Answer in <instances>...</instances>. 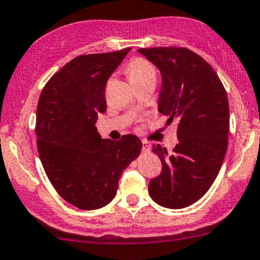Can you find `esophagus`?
I'll return each mask as SVG.
<instances>
[{
    "label": "esophagus",
    "instance_id": "obj_1",
    "mask_svg": "<svg viewBox=\"0 0 260 260\" xmlns=\"http://www.w3.org/2000/svg\"><path fill=\"white\" fill-rule=\"evenodd\" d=\"M149 151H151V145H149L148 142L142 141V152H143V153H148Z\"/></svg>",
    "mask_w": 260,
    "mask_h": 260
}]
</instances>
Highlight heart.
Segmentation results:
<instances>
[{
  "label": "heart",
  "mask_w": 260,
  "mask_h": 260,
  "mask_svg": "<svg viewBox=\"0 0 260 260\" xmlns=\"http://www.w3.org/2000/svg\"><path fill=\"white\" fill-rule=\"evenodd\" d=\"M126 73L131 82L155 76L153 66L147 59L141 57L134 58V59L130 60L129 64L126 66Z\"/></svg>",
  "instance_id": "heart-1"
}]
</instances>
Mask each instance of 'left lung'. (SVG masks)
I'll use <instances>...</instances> for the list:
<instances>
[{
	"instance_id": "obj_1",
	"label": "left lung",
	"mask_w": 260,
	"mask_h": 260,
	"mask_svg": "<svg viewBox=\"0 0 260 260\" xmlns=\"http://www.w3.org/2000/svg\"><path fill=\"white\" fill-rule=\"evenodd\" d=\"M139 52L160 70L158 111L169 118L167 123L178 121L179 143L172 153L159 145L152 147L163 167L160 175L149 181V196L166 208H185L209 190L226 154V91L215 70L188 48Z\"/></svg>"
}]
</instances>
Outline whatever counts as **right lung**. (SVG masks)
Returning <instances> with one entry per match:
<instances>
[{
  "mask_svg": "<svg viewBox=\"0 0 260 260\" xmlns=\"http://www.w3.org/2000/svg\"><path fill=\"white\" fill-rule=\"evenodd\" d=\"M130 50L76 57L40 94L35 126L40 159L58 194L79 209L111 202L124 169L141 152L137 136L112 141L94 126L99 113L107 109V80Z\"/></svg>",
  "mask_w": 260,
  "mask_h": 260,
  "instance_id": "1",
  "label": "right lung"
}]
</instances>
